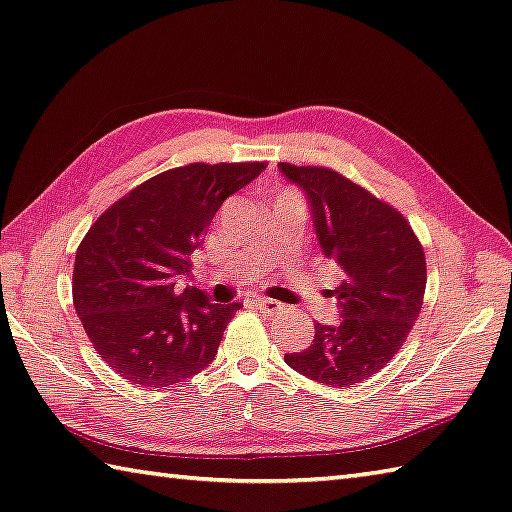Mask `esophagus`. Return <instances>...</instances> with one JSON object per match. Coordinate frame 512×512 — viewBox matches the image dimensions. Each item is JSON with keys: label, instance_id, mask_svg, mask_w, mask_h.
<instances>
[{"label": "esophagus", "instance_id": "1", "mask_svg": "<svg viewBox=\"0 0 512 512\" xmlns=\"http://www.w3.org/2000/svg\"><path fill=\"white\" fill-rule=\"evenodd\" d=\"M256 307L260 312H265L267 316H274V314H278L283 310V303H278V301H272V298H256Z\"/></svg>", "mask_w": 512, "mask_h": 512}]
</instances>
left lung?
Masks as SVG:
<instances>
[{
  "mask_svg": "<svg viewBox=\"0 0 512 512\" xmlns=\"http://www.w3.org/2000/svg\"><path fill=\"white\" fill-rule=\"evenodd\" d=\"M283 176L310 202L318 245L343 269L327 289L339 321L314 323V341L285 363L334 388H352L390 363L421 312L426 256L408 220L388 202L325 167L281 162Z\"/></svg>",
  "mask_w": 512,
  "mask_h": 512,
  "instance_id": "left-lung-1",
  "label": "left lung"
}]
</instances>
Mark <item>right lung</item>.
Instances as JSON below:
<instances>
[{
  "label": "right lung",
  "mask_w": 512,
  "mask_h": 512,
  "mask_svg": "<svg viewBox=\"0 0 512 512\" xmlns=\"http://www.w3.org/2000/svg\"><path fill=\"white\" fill-rule=\"evenodd\" d=\"M265 162L169 169L104 211L77 247L75 312L102 359L138 388H169L214 361L238 303L182 287L220 205Z\"/></svg>",
  "instance_id": "1"
}]
</instances>
